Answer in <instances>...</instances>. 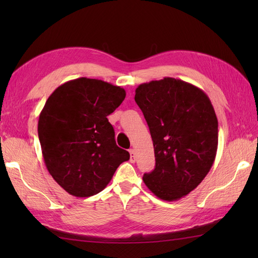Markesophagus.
Instances as JSON below:
<instances>
[{
    "instance_id": "34e87169",
    "label": "esophagus",
    "mask_w": 258,
    "mask_h": 258,
    "mask_svg": "<svg viewBox=\"0 0 258 258\" xmlns=\"http://www.w3.org/2000/svg\"><path fill=\"white\" fill-rule=\"evenodd\" d=\"M130 160H131V162L132 163H134L135 162V160H136V155H135V151L134 150H130Z\"/></svg>"
}]
</instances>
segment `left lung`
I'll return each instance as SVG.
<instances>
[{
  "mask_svg": "<svg viewBox=\"0 0 258 258\" xmlns=\"http://www.w3.org/2000/svg\"><path fill=\"white\" fill-rule=\"evenodd\" d=\"M154 145L155 168L143 180L163 201H177L210 172L218 144V122L210 98L199 87L164 78L135 90Z\"/></svg>",
  "mask_w": 258,
  "mask_h": 258,
  "instance_id": "obj_1",
  "label": "left lung"
}]
</instances>
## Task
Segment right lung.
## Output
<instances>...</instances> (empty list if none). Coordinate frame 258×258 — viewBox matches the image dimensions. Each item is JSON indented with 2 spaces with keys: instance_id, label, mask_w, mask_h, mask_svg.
I'll list each match as a JSON object with an SVG mask.
<instances>
[{
  "instance_id": "obj_1",
  "label": "right lung",
  "mask_w": 258,
  "mask_h": 258,
  "mask_svg": "<svg viewBox=\"0 0 258 258\" xmlns=\"http://www.w3.org/2000/svg\"><path fill=\"white\" fill-rule=\"evenodd\" d=\"M125 96L122 87L80 78L59 85L47 98L38 118V139L48 173L69 194L100 193L130 160V153L116 145L107 119Z\"/></svg>"
}]
</instances>
